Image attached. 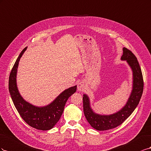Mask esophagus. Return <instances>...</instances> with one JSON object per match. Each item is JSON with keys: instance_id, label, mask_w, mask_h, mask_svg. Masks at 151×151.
I'll list each match as a JSON object with an SVG mask.
<instances>
[{"instance_id": "obj_1", "label": "esophagus", "mask_w": 151, "mask_h": 151, "mask_svg": "<svg viewBox=\"0 0 151 151\" xmlns=\"http://www.w3.org/2000/svg\"><path fill=\"white\" fill-rule=\"evenodd\" d=\"M86 87H85V84L83 82V81H80V82L78 85V90L80 92H83L85 90Z\"/></svg>"}]
</instances>
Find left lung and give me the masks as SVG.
I'll return each instance as SVG.
<instances>
[{"label": "left lung", "instance_id": "1", "mask_svg": "<svg viewBox=\"0 0 151 151\" xmlns=\"http://www.w3.org/2000/svg\"><path fill=\"white\" fill-rule=\"evenodd\" d=\"M122 60H126L132 69L133 75V90L126 105L122 109L111 115H99L94 113L90 108L87 95L83 97V112L88 122L93 128L99 131L113 129L122 124L130 116L139 104L144 90V80L139 63L135 55L124 47Z\"/></svg>", "mask_w": 151, "mask_h": 151}]
</instances>
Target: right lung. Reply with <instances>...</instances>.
Here are the masks:
<instances>
[{
	"label": "right lung",
	"instance_id": "add662e5",
	"mask_svg": "<svg viewBox=\"0 0 151 151\" xmlns=\"http://www.w3.org/2000/svg\"><path fill=\"white\" fill-rule=\"evenodd\" d=\"M27 47L21 51L12 68L9 78V90L12 102L21 117L30 127L41 130H48L58 123L63 113L66 103L76 90L77 86L64 90L49 105L38 107L26 102L20 96L16 85V73L21 57Z\"/></svg>",
	"mask_w": 151,
	"mask_h": 151
}]
</instances>
